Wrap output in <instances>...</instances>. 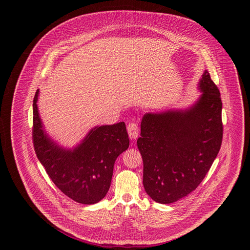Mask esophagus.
I'll use <instances>...</instances> for the list:
<instances>
[{"mask_svg":"<svg viewBox=\"0 0 250 250\" xmlns=\"http://www.w3.org/2000/svg\"><path fill=\"white\" fill-rule=\"evenodd\" d=\"M127 132H128V135L131 139H135L138 135V127H137V125L135 123H129L127 125Z\"/></svg>","mask_w":250,"mask_h":250,"instance_id":"34e87169","label":"esophagus"}]
</instances>
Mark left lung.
<instances>
[{
  "label": "left lung",
  "mask_w": 250,
  "mask_h": 250,
  "mask_svg": "<svg viewBox=\"0 0 250 250\" xmlns=\"http://www.w3.org/2000/svg\"><path fill=\"white\" fill-rule=\"evenodd\" d=\"M199 100L186 110L147 113L137 147L144 160V186L160 204L186 197L203 181L223 140L222 100L206 70Z\"/></svg>",
  "instance_id": "8db88e82"
}]
</instances>
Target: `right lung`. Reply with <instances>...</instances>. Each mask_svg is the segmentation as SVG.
<instances>
[{"label":"right lung","instance_id":"right-lung-1","mask_svg":"<svg viewBox=\"0 0 250 250\" xmlns=\"http://www.w3.org/2000/svg\"><path fill=\"white\" fill-rule=\"evenodd\" d=\"M39 93L32 104V141L39 160L67 197L84 205L100 202L110 189L116 159L129 146L125 124L95 126L76 147L63 148L44 130L37 104Z\"/></svg>","mask_w":250,"mask_h":250}]
</instances>
